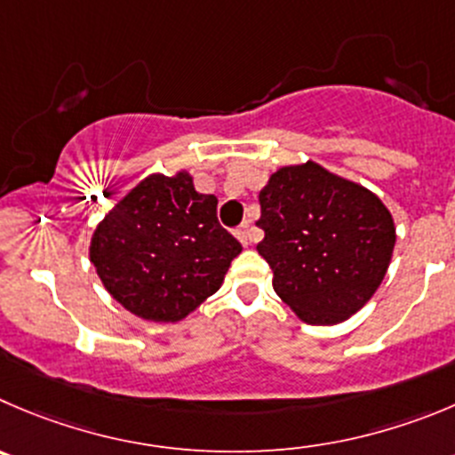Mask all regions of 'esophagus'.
<instances>
[{
  "label": "esophagus",
  "instance_id": "obj_1",
  "mask_svg": "<svg viewBox=\"0 0 455 455\" xmlns=\"http://www.w3.org/2000/svg\"><path fill=\"white\" fill-rule=\"evenodd\" d=\"M236 239H239L241 243H243V245H250V243H252V228H250L248 223L241 225L239 230H236Z\"/></svg>",
  "mask_w": 455,
  "mask_h": 455
}]
</instances>
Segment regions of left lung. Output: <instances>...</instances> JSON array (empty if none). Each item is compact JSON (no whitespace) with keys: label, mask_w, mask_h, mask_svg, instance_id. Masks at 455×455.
Returning <instances> with one entry per match:
<instances>
[{"label":"left lung","mask_w":455,"mask_h":455,"mask_svg":"<svg viewBox=\"0 0 455 455\" xmlns=\"http://www.w3.org/2000/svg\"><path fill=\"white\" fill-rule=\"evenodd\" d=\"M275 292L313 326L355 315L382 283L395 245L391 212L317 163L281 167L259 194Z\"/></svg>","instance_id":"obj_1"}]
</instances>
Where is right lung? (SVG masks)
Wrapping results in <instances>:
<instances>
[{
	"mask_svg": "<svg viewBox=\"0 0 455 455\" xmlns=\"http://www.w3.org/2000/svg\"><path fill=\"white\" fill-rule=\"evenodd\" d=\"M216 203L188 172L138 183L91 239V263L111 297L149 322H179L214 295L241 252Z\"/></svg>",
	"mask_w": 455,
	"mask_h": 455,
	"instance_id": "1",
	"label": "right lung"
}]
</instances>
